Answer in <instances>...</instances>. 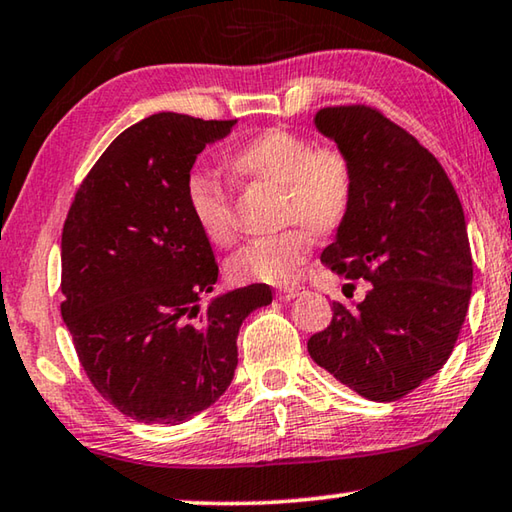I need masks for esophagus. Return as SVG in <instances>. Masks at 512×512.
<instances>
[{
	"label": "esophagus",
	"mask_w": 512,
	"mask_h": 512,
	"mask_svg": "<svg viewBox=\"0 0 512 512\" xmlns=\"http://www.w3.org/2000/svg\"><path fill=\"white\" fill-rule=\"evenodd\" d=\"M301 292H304V286H283V288H279V292H276V295H279V299L281 301H290V299H295V297H299Z\"/></svg>",
	"instance_id": "34e87169"
}]
</instances>
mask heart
I'll return each mask as SVG.
<instances>
[{
	"label": "heart",
	"mask_w": 512,
	"mask_h": 512,
	"mask_svg": "<svg viewBox=\"0 0 512 512\" xmlns=\"http://www.w3.org/2000/svg\"><path fill=\"white\" fill-rule=\"evenodd\" d=\"M224 167L233 181L279 190L283 224H306L238 249L226 263V276L233 283H290L313 245L308 226L317 233H331L347 220L354 204L356 177L349 156L333 145L315 147L311 138L283 127L263 129L231 149ZM186 201L201 236L215 247L229 245V190L211 174L192 172L186 181Z\"/></svg>",
	"instance_id": "heart-1"
}]
</instances>
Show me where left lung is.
<instances>
[{
    "label": "left lung",
    "mask_w": 512,
    "mask_h": 512,
    "mask_svg": "<svg viewBox=\"0 0 512 512\" xmlns=\"http://www.w3.org/2000/svg\"><path fill=\"white\" fill-rule=\"evenodd\" d=\"M315 129L356 177L322 263L370 292L356 306L335 301L308 354L360 397L395 401L447 363L465 322L474 265L463 206L438 158L376 108H320Z\"/></svg>",
    "instance_id": "1"
}]
</instances>
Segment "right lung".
Instances as JSON below:
<instances>
[{
	"label": "right lung",
	"instance_id": "obj_1",
	"mask_svg": "<svg viewBox=\"0 0 512 512\" xmlns=\"http://www.w3.org/2000/svg\"><path fill=\"white\" fill-rule=\"evenodd\" d=\"M236 120L156 113L122 131L74 195L61 238L63 322L99 395L133 420L181 424L224 395L238 331L272 288L211 295L217 263L186 181Z\"/></svg>",
	"mask_w": 512,
	"mask_h": 512
}]
</instances>
